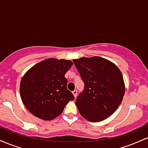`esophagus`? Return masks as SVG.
Instances as JSON below:
<instances>
[{"label": "esophagus", "mask_w": 148, "mask_h": 148, "mask_svg": "<svg viewBox=\"0 0 148 148\" xmlns=\"http://www.w3.org/2000/svg\"><path fill=\"white\" fill-rule=\"evenodd\" d=\"M72 93H73V95H74V97H76V95H77V90H74V91H72Z\"/></svg>", "instance_id": "1"}]
</instances>
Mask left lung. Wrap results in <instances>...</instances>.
I'll list each match as a JSON object with an SVG mask.
<instances>
[{
  "label": "left lung",
  "instance_id": "8db88e82",
  "mask_svg": "<svg viewBox=\"0 0 148 148\" xmlns=\"http://www.w3.org/2000/svg\"><path fill=\"white\" fill-rule=\"evenodd\" d=\"M85 84L76 100L80 114L90 122L102 121L118 109L125 95V86L120 70L101 57L73 60Z\"/></svg>",
  "mask_w": 148,
  "mask_h": 148
}]
</instances>
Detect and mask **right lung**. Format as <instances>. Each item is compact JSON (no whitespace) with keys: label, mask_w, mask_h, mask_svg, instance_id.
Listing matches in <instances>:
<instances>
[{"label":"right lung","mask_w":148,"mask_h":148,"mask_svg":"<svg viewBox=\"0 0 148 148\" xmlns=\"http://www.w3.org/2000/svg\"><path fill=\"white\" fill-rule=\"evenodd\" d=\"M72 64L69 60L48 58L25 72L19 90L22 102L30 113L42 120H53L74 99L67 90V79L64 77Z\"/></svg>","instance_id":"1"}]
</instances>
